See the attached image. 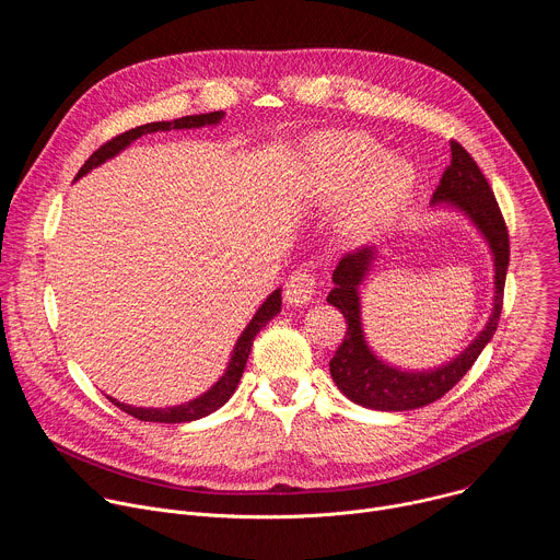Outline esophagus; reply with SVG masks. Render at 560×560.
I'll return each mask as SVG.
<instances>
[{
	"instance_id": "obj_1",
	"label": "esophagus",
	"mask_w": 560,
	"mask_h": 560,
	"mask_svg": "<svg viewBox=\"0 0 560 560\" xmlns=\"http://www.w3.org/2000/svg\"><path fill=\"white\" fill-rule=\"evenodd\" d=\"M316 292V275L312 270H296L285 281V301L290 305L307 303Z\"/></svg>"
}]
</instances>
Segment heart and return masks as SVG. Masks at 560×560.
Returning <instances> with one entry per match:
<instances>
[{
	"mask_svg": "<svg viewBox=\"0 0 560 560\" xmlns=\"http://www.w3.org/2000/svg\"><path fill=\"white\" fill-rule=\"evenodd\" d=\"M381 154L365 132H328L314 143V186L324 197L352 195L346 203L350 228L368 230L392 219L408 201L417 171L401 154Z\"/></svg>",
	"mask_w": 560,
	"mask_h": 560,
	"instance_id": "b5f03b06",
	"label": "heart"
}]
</instances>
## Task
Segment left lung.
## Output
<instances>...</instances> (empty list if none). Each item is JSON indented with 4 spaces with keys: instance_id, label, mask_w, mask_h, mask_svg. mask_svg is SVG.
Segmentation results:
<instances>
[{
    "instance_id": "1",
    "label": "left lung",
    "mask_w": 560,
    "mask_h": 560,
    "mask_svg": "<svg viewBox=\"0 0 560 560\" xmlns=\"http://www.w3.org/2000/svg\"><path fill=\"white\" fill-rule=\"evenodd\" d=\"M450 148L452 162L432 195V206H452L460 210L486 236L494 257V307L486 330L450 363L425 372L392 368L370 350L361 326L359 285L370 272L376 250L374 246H363L348 253L332 272L335 288L328 294V303L341 310L348 324L343 343L330 359V374L350 401L370 410L406 412L434 404L465 376L499 328L505 275L510 266L508 225L486 175L476 166L469 152L458 141H452Z\"/></svg>"
}]
</instances>
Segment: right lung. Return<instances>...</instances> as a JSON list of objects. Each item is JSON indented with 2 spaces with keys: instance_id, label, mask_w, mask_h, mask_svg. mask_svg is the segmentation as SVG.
<instances>
[{
  "instance_id": "obj_1",
  "label": "right lung",
  "mask_w": 560,
  "mask_h": 560,
  "mask_svg": "<svg viewBox=\"0 0 560 560\" xmlns=\"http://www.w3.org/2000/svg\"><path fill=\"white\" fill-rule=\"evenodd\" d=\"M223 110H217V113H206V115H190V117H182V119H173V121H152V124H143V126H137V128H130L117 137H113L110 141H106L102 148H97L91 156L89 162L82 166V171L77 173L74 179L84 177L86 173H91L93 168L102 166L104 162H108V159H113L115 154H119L126 145H130L135 139H139L141 135H150V132H156V130H182V128H201V126H214L223 119ZM281 312V290H275L266 301L264 305L257 310V314L253 316V322L246 326V330L242 332V337L236 339L234 343V350H232V357L228 361V368L223 372V376L208 389L203 392L201 396L192 398V401L184 404V406H175V408H132V406H126V404H119L117 398L108 396V401L115 404L121 412L139 419V421H150V423H188V421H197L201 417H208L212 415L214 410H219L228 398L234 394L238 381H242V374H244V368H246V361H248V354H250V348H253V341L255 337L259 335V330L270 322L272 316H277Z\"/></svg>"
}]
</instances>
